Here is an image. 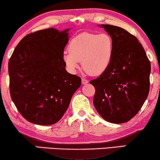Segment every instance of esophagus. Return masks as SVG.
<instances>
[{"instance_id":"obj_1","label":"esophagus","mask_w":160,"mask_h":160,"mask_svg":"<svg viewBox=\"0 0 160 160\" xmlns=\"http://www.w3.org/2000/svg\"><path fill=\"white\" fill-rule=\"evenodd\" d=\"M82 84H88V80L85 79V78H82Z\"/></svg>"}]
</instances>
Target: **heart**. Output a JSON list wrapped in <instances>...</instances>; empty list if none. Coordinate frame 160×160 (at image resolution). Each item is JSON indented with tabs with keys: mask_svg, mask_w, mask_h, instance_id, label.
Segmentation results:
<instances>
[{
	"mask_svg": "<svg viewBox=\"0 0 160 160\" xmlns=\"http://www.w3.org/2000/svg\"><path fill=\"white\" fill-rule=\"evenodd\" d=\"M68 49L63 52L62 60L70 72L76 73L82 61L87 73L98 76L110 66L114 43L112 37L107 33L82 32L71 39Z\"/></svg>",
	"mask_w": 160,
	"mask_h": 160,
	"instance_id": "1",
	"label": "heart"
}]
</instances>
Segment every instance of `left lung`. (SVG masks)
I'll list each match as a JSON object with an SVG mask.
<instances>
[{
  "instance_id": "8db88e82",
  "label": "left lung",
  "mask_w": 160,
  "mask_h": 160,
  "mask_svg": "<svg viewBox=\"0 0 160 160\" xmlns=\"http://www.w3.org/2000/svg\"><path fill=\"white\" fill-rule=\"evenodd\" d=\"M114 43L108 68L90 81L95 88V108L106 121L128 122L137 114L148 97L150 61L137 38L123 28L101 25Z\"/></svg>"
}]
</instances>
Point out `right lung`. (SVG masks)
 <instances>
[{"mask_svg": "<svg viewBox=\"0 0 160 160\" xmlns=\"http://www.w3.org/2000/svg\"><path fill=\"white\" fill-rule=\"evenodd\" d=\"M69 30L52 28L27 35L8 62L11 98L31 123L58 122L82 84L80 77L68 73L62 60Z\"/></svg>", "mask_w": 160, "mask_h": 160, "instance_id": "1", "label": "right lung"}]
</instances>
